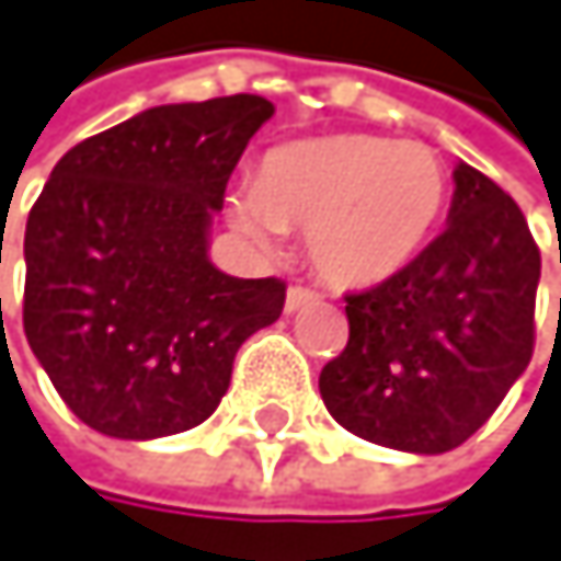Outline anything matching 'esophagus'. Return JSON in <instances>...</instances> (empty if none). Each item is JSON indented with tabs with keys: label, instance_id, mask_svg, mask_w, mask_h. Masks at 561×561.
Instances as JSON below:
<instances>
[{
	"label": "esophagus",
	"instance_id": "obj_1",
	"mask_svg": "<svg viewBox=\"0 0 561 561\" xmlns=\"http://www.w3.org/2000/svg\"><path fill=\"white\" fill-rule=\"evenodd\" d=\"M319 296L312 293V289H306V286H293L289 293H286V312H299L302 306H312Z\"/></svg>",
	"mask_w": 561,
	"mask_h": 561
}]
</instances>
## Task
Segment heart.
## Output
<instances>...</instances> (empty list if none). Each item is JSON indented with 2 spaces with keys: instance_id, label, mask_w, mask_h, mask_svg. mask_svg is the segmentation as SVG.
I'll use <instances>...</instances> for the list:
<instances>
[{
  "instance_id": "1",
  "label": "heart",
  "mask_w": 561,
  "mask_h": 561,
  "mask_svg": "<svg viewBox=\"0 0 561 561\" xmlns=\"http://www.w3.org/2000/svg\"><path fill=\"white\" fill-rule=\"evenodd\" d=\"M446 198L449 175L428 146L342 133L272 149L252 188L229 195V222L262 249L299 229L329 286L369 289L419 259Z\"/></svg>"
}]
</instances>
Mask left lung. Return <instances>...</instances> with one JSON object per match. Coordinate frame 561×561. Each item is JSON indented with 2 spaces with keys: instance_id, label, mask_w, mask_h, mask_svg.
<instances>
[{
  "instance_id": "8db88e82",
  "label": "left lung",
  "mask_w": 561,
  "mask_h": 561,
  "mask_svg": "<svg viewBox=\"0 0 561 561\" xmlns=\"http://www.w3.org/2000/svg\"><path fill=\"white\" fill-rule=\"evenodd\" d=\"M449 226L412 265L345 296L348 342L319 376L366 443L438 456L489 422L536 342L539 245L512 198L459 162Z\"/></svg>"
}]
</instances>
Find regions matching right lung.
Segmentation results:
<instances>
[{
	"mask_svg": "<svg viewBox=\"0 0 561 561\" xmlns=\"http://www.w3.org/2000/svg\"><path fill=\"white\" fill-rule=\"evenodd\" d=\"M275 105L146 108L53 169L25 222L22 325L62 402L112 438H162L222 402L239 345L286 306L278 278L213 265L209 229Z\"/></svg>",
	"mask_w": 561,
	"mask_h": 561,
	"instance_id": "add662e5",
	"label": "right lung"
}]
</instances>
